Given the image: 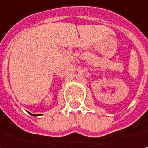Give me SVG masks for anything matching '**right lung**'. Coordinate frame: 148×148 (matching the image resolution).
I'll use <instances>...</instances> for the list:
<instances>
[{"instance_id": "1", "label": "right lung", "mask_w": 148, "mask_h": 148, "mask_svg": "<svg viewBox=\"0 0 148 148\" xmlns=\"http://www.w3.org/2000/svg\"><path fill=\"white\" fill-rule=\"evenodd\" d=\"M32 116H37V115H35V114H31Z\"/></svg>"}]
</instances>
